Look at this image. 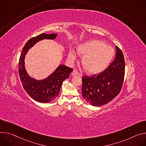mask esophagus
<instances>
[{"mask_svg": "<svg viewBox=\"0 0 146 146\" xmlns=\"http://www.w3.org/2000/svg\"><path fill=\"white\" fill-rule=\"evenodd\" d=\"M78 74V72L76 70H74L72 72V75H76Z\"/></svg>", "mask_w": 146, "mask_h": 146, "instance_id": "1", "label": "esophagus"}]
</instances>
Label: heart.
<instances>
[{"mask_svg":"<svg viewBox=\"0 0 146 146\" xmlns=\"http://www.w3.org/2000/svg\"><path fill=\"white\" fill-rule=\"evenodd\" d=\"M78 52L83 56V67L90 74H98L105 70L114 56V48L99 40H91L80 44ZM68 57L71 60H74L76 55L71 50Z\"/></svg>","mask_w":146,"mask_h":146,"instance_id":"heart-1","label":"heart"}]
</instances>
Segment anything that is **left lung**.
<instances>
[{"instance_id": "obj_1", "label": "left lung", "mask_w": 146, "mask_h": 146, "mask_svg": "<svg viewBox=\"0 0 146 146\" xmlns=\"http://www.w3.org/2000/svg\"><path fill=\"white\" fill-rule=\"evenodd\" d=\"M114 60L98 75L82 78V96L93 106H101L111 101L119 94L123 82L125 64L123 54L116 46Z\"/></svg>"}]
</instances>
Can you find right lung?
Instances as JSON below:
<instances>
[{
	"label": "right lung",
	"mask_w": 146,
	"mask_h": 146,
	"mask_svg": "<svg viewBox=\"0 0 146 146\" xmlns=\"http://www.w3.org/2000/svg\"><path fill=\"white\" fill-rule=\"evenodd\" d=\"M57 34L43 33L30 39L25 44L19 62V73L24 89L31 98L40 103H48L58 95L62 84L67 79L73 70L64 65L60 66L48 78L42 80H36L29 77L24 67V58L29 48L36 42L44 39H54Z\"/></svg>",
	"instance_id": "obj_1"
}]
</instances>
